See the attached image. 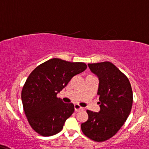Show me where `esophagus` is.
<instances>
[{
    "label": "esophagus",
    "instance_id": "1",
    "mask_svg": "<svg viewBox=\"0 0 149 149\" xmlns=\"http://www.w3.org/2000/svg\"><path fill=\"white\" fill-rule=\"evenodd\" d=\"M74 108H75V111H76V112H78V111H80V110H84L83 107H80L79 105H78V104H76V105H74Z\"/></svg>",
    "mask_w": 149,
    "mask_h": 149
}]
</instances>
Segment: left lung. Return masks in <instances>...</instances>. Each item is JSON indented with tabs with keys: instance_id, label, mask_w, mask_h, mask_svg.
<instances>
[{
	"instance_id": "obj_1",
	"label": "left lung",
	"mask_w": 149,
	"mask_h": 149,
	"mask_svg": "<svg viewBox=\"0 0 149 149\" xmlns=\"http://www.w3.org/2000/svg\"><path fill=\"white\" fill-rule=\"evenodd\" d=\"M99 79L98 95L101 110H87L88 120L81 124L86 137L104 141L115 135L124 124L131 111L132 91L128 78L110 62L88 64Z\"/></svg>"
}]
</instances>
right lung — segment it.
<instances>
[{
    "mask_svg": "<svg viewBox=\"0 0 149 149\" xmlns=\"http://www.w3.org/2000/svg\"><path fill=\"white\" fill-rule=\"evenodd\" d=\"M86 69L84 62L53 58L32 71L23 85L21 100L28 123L35 132L48 137L62 130L74 112V105L64 103L57 94Z\"/></svg>",
    "mask_w": 149,
    "mask_h": 149,
    "instance_id": "right-lung-1",
    "label": "right lung"
}]
</instances>
